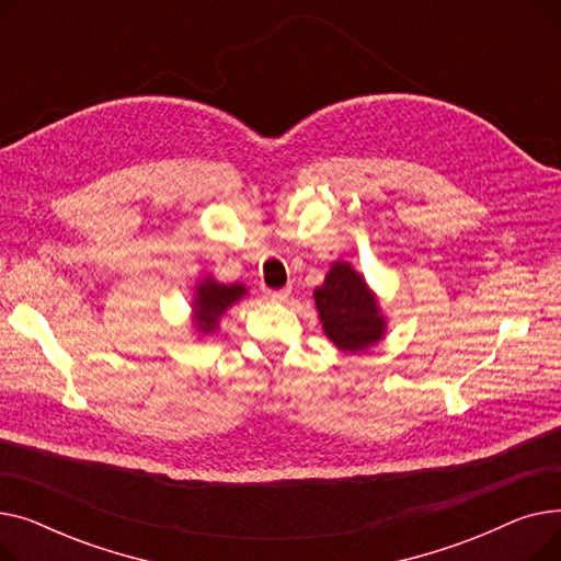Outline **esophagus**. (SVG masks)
Segmentation results:
<instances>
[{
  "mask_svg": "<svg viewBox=\"0 0 561 561\" xmlns=\"http://www.w3.org/2000/svg\"><path fill=\"white\" fill-rule=\"evenodd\" d=\"M288 293H290V286L277 288V290H265V296H268L273 302H284L288 298Z\"/></svg>",
  "mask_w": 561,
  "mask_h": 561,
  "instance_id": "34e87169",
  "label": "esophagus"
}]
</instances>
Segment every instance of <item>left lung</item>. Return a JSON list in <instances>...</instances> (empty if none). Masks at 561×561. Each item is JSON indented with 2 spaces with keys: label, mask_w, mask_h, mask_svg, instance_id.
<instances>
[{
  "label": "left lung",
  "mask_w": 561,
  "mask_h": 561,
  "mask_svg": "<svg viewBox=\"0 0 561 561\" xmlns=\"http://www.w3.org/2000/svg\"><path fill=\"white\" fill-rule=\"evenodd\" d=\"M313 296L325 334L341 350L359 352L379 341L385 320L364 279L347 263H334Z\"/></svg>",
  "instance_id": "obj_1"
}]
</instances>
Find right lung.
I'll use <instances>...</instances> for the list:
<instances>
[{
	"label": "right lung",
	"instance_id": "right-lung-1",
	"mask_svg": "<svg viewBox=\"0 0 561 561\" xmlns=\"http://www.w3.org/2000/svg\"><path fill=\"white\" fill-rule=\"evenodd\" d=\"M245 293L243 286H225V284H216L211 279H206L199 284L197 288V322L199 330L211 332L216 328L218 316L231 305L239 300Z\"/></svg>",
	"mask_w": 561,
	"mask_h": 561
}]
</instances>
